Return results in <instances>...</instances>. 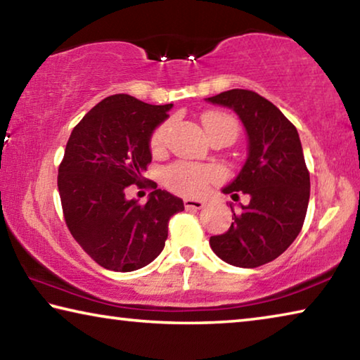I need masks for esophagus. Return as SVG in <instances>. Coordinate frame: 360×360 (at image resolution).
Instances as JSON below:
<instances>
[{"mask_svg":"<svg viewBox=\"0 0 360 360\" xmlns=\"http://www.w3.org/2000/svg\"><path fill=\"white\" fill-rule=\"evenodd\" d=\"M186 210H202L205 206V202L202 200H193V198H186L184 200Z\"/></svg>","mask_w":360,"mask_h":360,"instance_id":"34e87169","label":"esophagus"}]
</instances>
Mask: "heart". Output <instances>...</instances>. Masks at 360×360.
<instances>
[{
    "label": "heart",
    "mask_w": 360,
    "mask_h": 360,
    "mask_svg": "<svg viewBox=\"0 0 360 360\" xmlns=\"http://www.w3.org/2000/svg\"><path fill=\"white\" fill-rule=\"evenodd\" d=\"M202 122L208 136L212 131L217 130L219 127H231V129L236 131L235 120L221 112L205 114ZM168 133L169 124H163L158 127L150 139L152 149L160 150L165 148ZM219 178H221V173H219V169H216L214 167H203L191 162L174 163V165L167 168L165 176H163L165 184L172 188L173 192L187 195V197H198V195L206 192V188L210 187V184L219 181Z\"/></svg>",
    "instance_id": "b5f03b06"
}]
</instances>
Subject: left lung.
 I'll list each match as a JSON object with an SVG mask.
<instances>
[{
  "label": "left lung",
  "mask_w": 360,
  "mask_h": 360,
  "mask_svg": "<svg viewBox=\"0 0 360 360\" xmlns=\"http://www.w3.org/2000/svg\"><path fill=\"white\" fill-rule=\"evenodd\" d=\"M211 105L233 111L245 127L248 157L224 193L249 195V203L235 211L222 235L210 238L219 259L241 268H255L288 249L307 216L309 173L304 165L298 131L279 109L259 94L231 89L210 98Z\"/></svg>",
  "instance_id": "1"
}]
</instances>
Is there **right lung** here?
<instances>
[{
	"mask_svg": "<svg viewBox=\"0 0 360 360\" xmlns=\"http://www.w3.org/2000/svg\"><path fill=\"white\" fill-rule=\"evenodd\" d=\"M169 105H148L111 95L84 115L66 143L58 192L71 235L96 264L112 271L149 265L165 248L168 221L184 203L167 191L146 205L125 197L152 160L150 138L169 115Z\"/></svg>",
	"mask_w": 360,
	"mask_h": 360,
	"instance_id": "1",
	"label": "right lung"
}]
</instances>
